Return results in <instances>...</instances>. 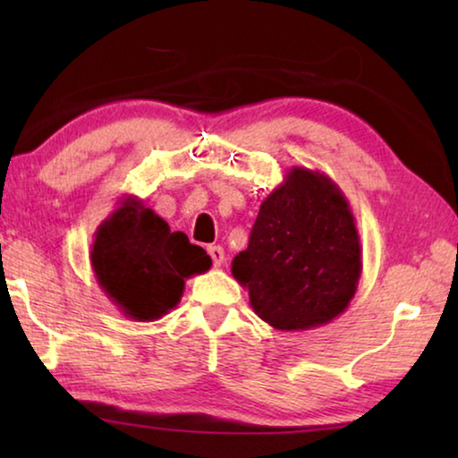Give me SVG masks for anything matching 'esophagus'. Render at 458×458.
I'll list each match as a JSON object with an SVG mask.
<instances>
[{
	"label": "esophagus",
	"instance_id": "1",
	"mask_svg": "<svg viewBox=\"0 0 458 458\" xmlns=\"http://www.w3.org/2000/svg\"><path fill=\"white\" fill-rule=\"evenodd\" d=\"M208 254H210L214 267H222L224 259H226V252H224L222 246H208Z\"/></svg>",
	"mask_w": 458,
	"mask_h": 458
}]
</instances>
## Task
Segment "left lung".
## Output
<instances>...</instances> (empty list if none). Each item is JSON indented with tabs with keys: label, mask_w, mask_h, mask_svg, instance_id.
<instances>
[{
	"label": "left lung",
	"mask_w": 458,
	"mask_h": 458,
	"mask_svg": "<svg viewBox=\"0 0 458 458\" xmlns=\"http://www.w3.org/2000/svg\"><path fill=\"white\" fill-rule=\"evenodd\" d=\"M232 275L275 329L307 331L344 313L358 291L361 246L339 185L313 169H289L262 199Z\"/></svg>",
	"instance_id": "8db88e82"
}]
</instances>
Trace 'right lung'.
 <instances>
[{
    "instance_id": "add662e5",
    "label": "right lung",
    "mask_w": 458,
    "mask_h": 458,
    "mask_svg": "<svg viewBox=\"0 0 458 458\" xmlns=\"http://www.w3.org/2000/svg\"><path fill=\"white\" fill-rule=\"evenodd\" d=\"M100 222L90 246V265L108 299L135 321H155L180 303L185 278L212 267L201 246L137 196H123Z\"/></svg>"
}]
</instances>
